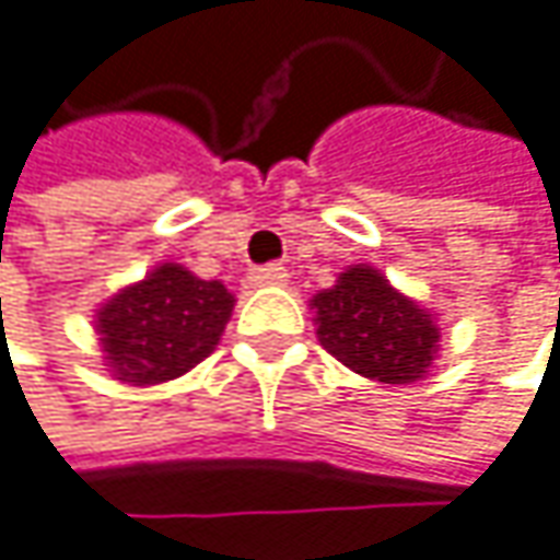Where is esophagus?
<instances>
[{"label": "esophagus", "mask_w": 560, "mask_h": 560, "mask_svg": "<svg viewBox=\"0 0 560 560\" xmlns=\"http://www.w3.org/2000/svg\"><path fill=\"white\" fill-rule=\"evenodd\" d=\"M248 285H255V289H278V285H289V271H285L282 265L252 268V271H248Z\"/></svg>", "instance_id": "esophagus-1"}]
</instances>
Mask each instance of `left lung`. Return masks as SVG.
Instances as JSON below:
<instances>
[{
  "label": "left lung",
  "mask_w": 560,
  "mask_h": 560,
  "mask_svg": "<svg viewBox=\"0 0 560 560\" xmlns=\"http://www.w3.org/2000/svg\"><path fill=\"white\" fill-rule=\"evenodd\" d=\"M322 348L377 384H417L440 358L443 328L430 308L361 261L312 299Z\"/></svg>",
  "instance_id": "1"
}]
</instances>
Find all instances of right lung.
<instances>
[{"mask_svg": "<svg viewBox=\"0 0 560 560\" xmlns=\"http://www.w3.org/2000/svg\"><path fill=\"white\" fill-rule=\"evenodd\" d=\"M235 295L179 261L153 265L94 312L104 368L127 387H156L209 358L232 318Z\"/></svg>", "mask_w": 560, "mask_h": 560, "instance_id": "1", "label": "right lung"}]
</instances>
